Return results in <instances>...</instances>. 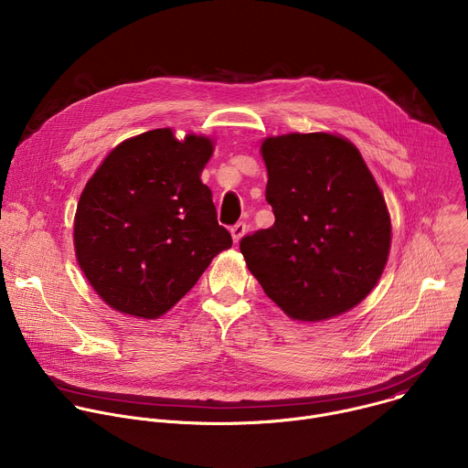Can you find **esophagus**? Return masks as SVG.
<instances>
[{"label":"esophagus","instance_id":"obj_1","mask_svg":"<svg viewBox=\"0 0 468 468\" xmlns=\"http://www.w3.org/2000/svg\"><path fill=\"white\" fill-rule=\"evenodd\" d=\"M246 231H248V226L244 224V222H239V224H235L233 228H231V237H233V242L237 244L244 235H246Z\"/></svg>","mask_w":468,"mask_h":468}]
</instances>
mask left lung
I'll return each instance as SVG.
<instances>
[{
	"instance_id": "left-lung-1",
	"label": "left lung",
	"mask_w": 468,
	"mask_h": 468,
	"mask_svg": "<svg viewBox=\"0 0 468 468\" xmlns=\"http://www.w3.org/2000/svg\"><path fill=\"white\" fill-rule=\"evenodd\" d=\"M276 222L240 240L250 272L294 320L339 316L376 287L390 217L359 150L331 133H289L261 144Z\"/></svg>"
}]
</instances>
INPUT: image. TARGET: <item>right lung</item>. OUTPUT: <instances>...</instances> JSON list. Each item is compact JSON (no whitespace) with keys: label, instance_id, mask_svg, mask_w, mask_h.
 Wrapping results in <instances>:
<instances>
[{"label":"right lung","instance_id":"right-lung-1","mask_svg":"<svg viewBox=\"0 0 468 468\" xmlns=\"http://www.w3.org/2000/svg\"><path fill=\"white\" fill-rule=\"evenodd\" d=\"M213 141L152 129L118 144L85 185L74 222L76 257L100 298L159 318L231 248L202 183Z\"/></svg>","mask_w":468,"mask_h":468}]
</instances>
